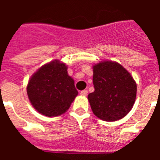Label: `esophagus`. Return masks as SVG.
I'll return each mask as SVG.
<instances>
[{"label":"esophagus","mask_w":160,"mask_h":160,"mask_svg":"<svg viewBox=\"0 0 160 160\" xmlns=\"http://www.w3.org/2000/svg\"><path fill=\"white\" fill-rule=\"evenodd\" d=\"M88 94V91L86 90H84L82 91H80V95H82V96H86Z\"/></svg>","instance_id":"obj_1"}]
</instances>
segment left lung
Segmentation results:
<instances>
[{
	"instance_id": "left-lung-1",
	"label": "left lung",
	"mask_w": 160,
	"mask_h": 160,
	"mask_svg": "<svg viewBox=\"0 0 160 160\" xmlns=\"http://www.w3.org/2000/svg\"><path fill=\"white\" fill-rule=\"evenodd\" d=\"M95 91L88 100L95 115L105 121L124 118L135 101L136 83L119 63L101 61L93 66Z\"/></svg>"
}]
</instances>
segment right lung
<instances>
[{"instance_id": "1", "label": "right lung", "mask_w": 160, "mask_h": 160, "mask_svg": "<svg viewBox=\"0 0 160 160\" xmlns=\"http://www.w3.org/2000/svg\"><path fill=\"white\" fill-rule=\"evenodd\" d=\"M26 90L34 108L49 117L65 113L78 95L67 66L58 60L41 66L31 76Z\"/></svg>"}]
</instances>
